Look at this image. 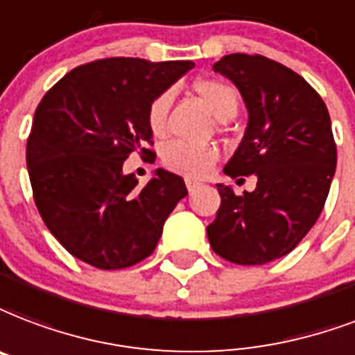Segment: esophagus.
Listing matches in <instances>:
<instances>
[{
  "instance_id": "esophagus-1",
  "label": "esophagus",
  "mask_w": 355,
  "mask_h": 355,
  "mask_svg": "<svg viewBox=\"0 0 355 355\" xmlns=\"http://www.w3.org/2000/svg\"><path fill=\"white\" fill-rule=\"evenodd\" d=\"M199 186H201V182H197V180H191V178H186V188H188L189 193H191V191H196Z\"/></svg>"
}]
</instances>
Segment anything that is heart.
Instances as JSON below:
<instances>
[{
    "instance_id": "1",
    "label": "heart",
    "mask_w": 355,
    "mask_h": 355,
    "mask_svg": "<svg viewBox=\"0 0 355 355\" xmlns=\"http://www.w3.org/2000/svg\"><path fill=\"white\" fill-rule=\"evenodd\" d=\"M196 91L201 94V98L208 104L212 113L218 119L234 117L238 110V93L231 83L221 80H201L196 83ZM173 91H162L158 96H154L148 104L147 121L154 134H162L166 128L167 113L171 107ZM218 147L214 145H197L188 141H171L167 143L162 150V162L164 166L173 173L184 175L189 178L207 177L212 171L218 162Z\"/></svg>"
}]
</instances>
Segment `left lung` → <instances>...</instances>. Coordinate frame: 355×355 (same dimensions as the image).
Instances as JSON below:
<instances>
[{"label":"left lung","instance_id":"8db88e82","mask_svg":"<svg viewBox=\"0 0 355 355\" xmlns=\"http://www.w3.org/2000/svg\"><path fill=\"white\" fill-rule=\"evenodd\" d=\"M212 69L236 85L248 107L223 173L257 175V188L236 196L216 184L221 207L208 242L229 262L266 264L302 242L328 199L337 166L328 107L302 76L262 55L231 53Z\"/></svg>","mask_w":355,"mask_h":355}]
</instances>
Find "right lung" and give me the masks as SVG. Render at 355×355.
<instances>
[{"label":"right lung","mask_w":355,"mask_h":355,"mask_svg":"<svg viewBox=\"0 0 355 355\" xmlns=\"http://www.w3.org/2000/svg\"><path fill=\"white\" fill-rule=\"evenodd\" d=\"M196 67L110 58L81 64L53 85L35 112L27 171L46 227L70 255L100 270L147 259L188 189L156 169L145 188L124 175L132 153L153 154L147 110L154 96Z\"/></svg>","instance_id":"obj_1"}]
</instances>
